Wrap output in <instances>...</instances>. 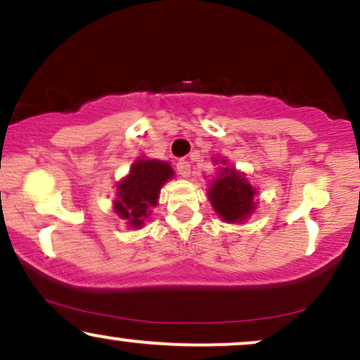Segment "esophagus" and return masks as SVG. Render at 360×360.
<instances>
[{"label":"esophagus","mask_w":360,"mask_h":360,"mask_svg":"<svg viewBox=\"0 0 360 360\" xmlns=\"http://www.w3.org/2000/svg\"><path fill=\"white\" fill-rule=\"evenodd\" d=\"M176 171L181 177H188L189 174H191V166H189L188 160H177Z\"/></svg>","instance_id":"1"}]
</instances>
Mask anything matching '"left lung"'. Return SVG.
Segmentation results:
<instances>
[{"mask_svg":"<svg viewBox=\"0 0 360 360\" xmlns=\"http://www.w3.org/2000/svg\"><path fill=\"white\" fill-rule=\"evenodd\" d=\"M223 167L220 174L210 184L208 198L212 201L213 210L223 221L235 223L243 221L254 213L257 203L254 201L257 189L245 179V174L229 166L225 159H220ZM218 162V159H214Z\"/></svg>","mask_w":360,"mask_h":360,"instance_id":"obj_1","label":"left lung"}]
</instances>
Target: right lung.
Segmentation results:
<instances>
[{"label":"right lung","mask_w":360,"mask_h":360,"mask_svg":"<svg viewBox=\"0 0 360 360\" xmlns=\"http://www.w3.org/2000/svg\"><path fill=\"white\" fill-rule=\"evenodd\" d=\"M172 176L174 171L169 162L137 159L131 164L130 174L117 184V200L113 201L115 212L134 229L143 226V220L150 217V208L157 205L160 188Z\"/></svg>","instance_id":"obj_1"}]
</instances>
